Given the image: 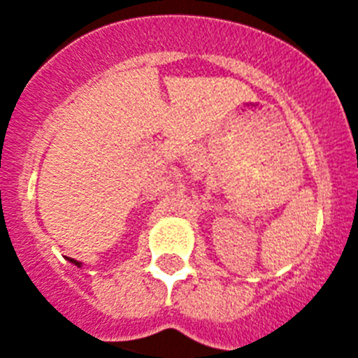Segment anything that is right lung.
Returning <instances> with one entry per match:
<instances>
[{
	"instance_id": "add662e5",
	"label": "right lung",
	"mask_w": 358,
	"mask_h": 358,
	"mask_svg": "<svg viewBox=\"0 0 358 358\" xmlns=\"http://www.w3.org/2000/svg\"><path fill=\"white\" fill-rule=\"evenodd\" d=\"M69 262H71V263H74V265H76V267H82V263H80V262H76V259H71V257H69Z\"/></svg>"
}]
</instances>
